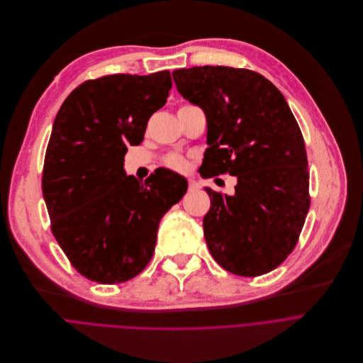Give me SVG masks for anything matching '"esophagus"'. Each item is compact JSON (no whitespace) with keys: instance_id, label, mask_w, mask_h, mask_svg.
Listing matches in <instances>:
<instances>
[{"instance_id":"esophagus-1","label":"esophagus","mask_w":363,"mask_h":363,"mask_svg":"<svg viewBox=\"0 0 363 363\" xmlns=\"http://www.w3.org/2000/svg\"><path fill=\"white\" fill-rule=\"evenodd\" d=\"M200 186H199V183L194 180V179H190L189 180V190H197Z\"/></svg>"}]
</instances>
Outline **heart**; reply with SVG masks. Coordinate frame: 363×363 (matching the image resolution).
<instances>
[{
  "label": "heart",
  "instance_id": "obj_1",
  "mask_svg": "<svg viewBox=\"0 0 363 363\" xmlns=\"http://www.w3.org/2000/svg\"><path fill=\"white\" fill-rule=\"evenodd\" d=\"M166 164L174 170H186L187 164H186V160L177 155H170L167 159H166Z\"/></svg>",
  "mask_w": 363,
  "mask_h": 363
}]
</instances>
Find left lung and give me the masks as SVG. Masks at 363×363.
Wrapping results in <instances>:
<instances>
[{"label":"left lung","mask_w":363,"mask_h":363,"mask_svg":"<svg viewBox=\"0 0 363 363\" xmlns=\"http://www.w3.org/2000/svg\"><path fill=\"white\" fill-rule=\"evenodd\" d=\"M177 91L207 120L204 177L236 176L235 194L206 187L207 247L223 269L260 276L291 255L309 210L301 128L283 94L259 72L203 65L173 71Z\"/></svg>","instance_id":"8db88e82"}]
</instances>
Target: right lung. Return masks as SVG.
Masks as SVG:
<instances>
[{
    "label": "right lung",
    "mask_w": 363,
    "mask_h": 363,
    "mask_svg": "<svg viewBox=\"0 0 363 363\" xmlns=\"http://www.w3.org/2000/svg\"><path fill=\"white\" fill-rule=\"evenodd\" d=\"M169 69L89 80L60 107L45 152L43 196L51 232L84 277L114 284L149 264L164 213L187 191L163 169L140 183L124 172L128 146L169 97Z\"/></svg>",
    "instance_id": "add662e5"
}]
</instances>
